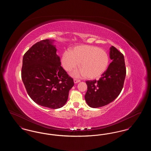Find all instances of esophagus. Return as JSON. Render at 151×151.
<instances>
[{
    "instance_id": "1",
    "label": "esophagus",
    "mask_w": 151,
    "mask_h": 151,
    "mask_svg": "<svg viewBox=\"0 0 151 151\" xmlns=\"http://www.w3.org/2000/svg\"><path fill=\"white\" fill-rule=\"evenodd\" d=\"M80 81V80H78V79H73V82H74V83L75 84H77V83H78Z\"/></svg>"
}]
</instances>
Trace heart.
Wrapping results in <instances>:
<instances>
[{
  "label": "heart",
  "instance_id": "1",
  "mask_svg": "<svg viewBox=\"0 0 151 151\" xmlns=\"http://www.w3.org/2000/svg\"><path fill=\"white\" fill-rule=\"evenodd\" d=\"M63 67L67 72L75 69L79 63L80 70L72 72L74 77L85 76L88 79L98 78L108 67L109 57L102 49L91 45H79L70 52L65 51L61 57Z\"/></svg>",
  "mask_w": 151,
  "mask_h": 151
}]
</instances>
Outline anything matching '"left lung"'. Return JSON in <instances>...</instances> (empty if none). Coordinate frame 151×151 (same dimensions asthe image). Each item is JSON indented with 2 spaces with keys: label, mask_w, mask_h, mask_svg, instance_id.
Masks as SVG:
<instances>
[{
  "label": "left lung",
  "mask_w": 151,
  "mask_h": 151,
  "mask_svg": "<svg viewBox=\"0 0 151 151\" xmlns=\"http://www.w3.org/2000/svg\"><path fill=\"white\" fill-rule=\"evenodd\" d=\"M112 62L98 81H86L88 89L85 100L89 106L97 108L105 106L115 100L122 91L126 77L124 56L115 47L109 52Z\"/></svg>",
  "instance_id": "1"
}]
</instances>
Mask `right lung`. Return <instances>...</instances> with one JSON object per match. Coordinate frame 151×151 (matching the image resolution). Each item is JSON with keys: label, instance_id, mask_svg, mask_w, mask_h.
I'll return each mask as SVG.
<instances>
[{"label": "right lung", "instance_id": "1", "mask_svg": "<svg viewBox=\"0 0 151 151\" xmlns=\"http://www.w3.org/2000/svg\"><path fill=\"white\" fill-rule=\"evenodd\" d=\"M54 40L33 45L22 59V78L30 97L43 107L57 109L68 100L73 79L61 67Z\"/></svg>", "mask_w": 151, "mask_h": 151}]
</instances>
